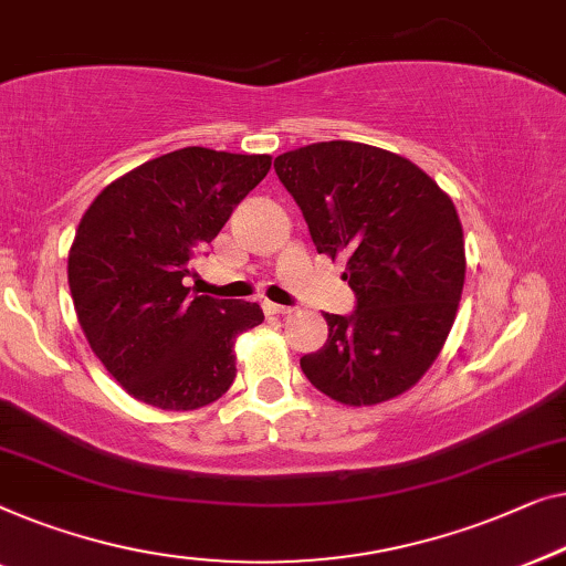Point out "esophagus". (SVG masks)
<instances>
[{"label":"esophagus","instance_id":"esophagus-1","mask_svg":"<svg viewBox=\"0 0 566 566\" xmlns=\"http://www.w3.org/2000/svg\"><path fill=\"white\" fill-rule=\"evenodd\" d=\"M261 307H264L266 315H286V313H290V310H292V307L276 305V302H269V300H264V305H261Z\"/></svg>","mask_w":566,"mask_h":566}]
</instances>
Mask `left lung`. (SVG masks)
Instances as JSON below:
<instances>
[{
  "label": "left lung",
  "instance_id": "left-lung-1",
  "mask_svg": "<svg viewBox=\"0 0 566 566\" xmlns=\"http://www.w3.org/2000/svg\"><path fill=\"white\" fill-rule=\"evenodd\" d=\"M317 253L344 259L356 310L325 313L328 340L300 359L340 405H379L439 359L464 290V230L451 197L392 150L325 140L276 156Z\"/></svg>",
  "mask_w": 566,
  "mask_h": 566
}]
</instances>
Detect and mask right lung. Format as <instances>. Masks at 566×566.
Here are the masks:
<instances>
[{"mask_svg": "<svg viewBox=\"0 0 566 566\" xmlns=\"http://www.w3.org/2000/svg\"><path fill=\"white\" fill-rule=\"evenodd\" d=\"M272 169L266 154L181 148L94 197L69 249V290L92 352L135 400L197 410L235 379V338L264 323L256 302L181 284L192 253Z\"/></svg>", "mask_w": 566, "mask_h": 566, "instance_id": "1", "label": "right lung"}]
</instances>
